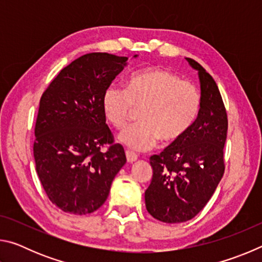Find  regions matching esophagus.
<instances>
[{
	"mask_svg": "<svg viewBox=\"0 0 262 262\" xmlns=\"http://www.w3.org/2000/svg\"><path fill=\"white\" fill-rule=\"evenodd\" d=\"M126 157H127L128 163H134V162H136V159H137L136 155L130 152V151H126Z\"/></svg>",
	"mask_w": 262,
	"mask_h": 262,
	"instance_id": "34e87169",
	"label": "esophagus"
}]
</instances>
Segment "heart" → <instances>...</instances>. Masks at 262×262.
I'll return each instance as SVG.
<instances>
[{"instance_id": "heart-1", "label": "heart", "mask_w": 262, "mask_h": 262, "mask_svg": "<svg viewBox=\"0 0 262 262\" xmlns=\"http://www.w3.org/2000/svg\"><path fill=\"white\" fill-rule=\"evenodd\" d=\"M198 88L170 70L145 68L133 73L126 89L112 84L103 94L101 108L115 128H121L134 107H142L141 122L123 128L118 140L133 151H147L161 139L165 143L180 140L200 112Z\"/></svg>"}]
</instances>
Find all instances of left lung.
Instances as JSON below:
<instances>
[{
  "label": "left lung",
  "mask_w": 262,
  "mask_h": 262,
  "mask_svg": "<svg viewBox=\"0 0 262 262\" xmlns=\"http://www.w3.org/2000/svg\"><path fill=\"white\" fill-rule=\"evenodd\" d=\"M186 60L199 75L200 112L180 140L150 157L152 178L144 193L148 212L164 223H181L196 216L224 173L227 111L214 78L196 61Z\"/></svg>",
  "instance_id": "8db88e82"
}]
</instances>
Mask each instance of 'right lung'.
I'll return each instance as SVG.
<instances>
[{
  "label": "right lung",
  "instance_id": "obj_1",
  "mask_svg": "<svg viewBox=\"0 0 262 262\" xmlns=\"http://www.w3.org/2000/svg\"><path fill=\"white\" fill-rule=\"evenodd\" d=\"M127 60L89 53L62 69L41 96L34 129L35 170L48 199L64 212L85 215L103 206L126 164L122 145L113 144L101 98ZM106 143L113 145L100 152Z\"/></svg>",
  "mask_w": 262,
  "mask_h": 262
}]
</instances>
